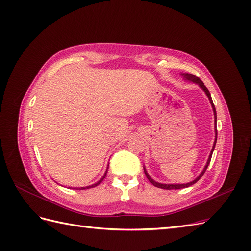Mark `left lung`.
Instances as JSON below:
<instances>
[{
    "instance_id": "8db88e82",
    "label": "left lung",
    "mask_w": 251,
    "mask_h": 251,
    "mask_svg": "<svg viewBox=\"0 0 251 251\" xmlns=\"http://www.w3.org/2000/svg\"><path fill=\"white\" fill-rule=\"evenodd\" d=\"M182 76H183V78H184L185 80L192 81V82H195V83H198L199 87H200V88H201V89L204 91L205 94L207 95L208 100H209V101H210L211 107H212V110H214V115H215V126H215V131H216V139H215L214 146H212L211 151H210L209 157H208V160H207V162H206V165H205L204 170L201 172V174H200L199 176L197 177V178H196L194 181H192V182H188V183H186V184H162V183H158V182H156L155 180H153V179H151V178L150 177V175H149V174H148V172L146 171V168H143V170H144V174H146V176H147V178L149 179V181L151 182V183L153 184L154 186H156V187H159V188H163V189H180V188H185V187H188V186H191V185L195 184L197 181H199V180H200V178H201V177L203 176V175H204L205 171H206V169L208 168V164H209V162H210V159H211V156H212V151H214V150H215V147H216V143H217V135H218V131H217V112H216L215 104H214V102H212V100H211V96H210V93H209L208 89L204 86L203 81H202V80H201L199 77L195 76L194 74L182 73Z\"/></svg>"
}]
</instances>
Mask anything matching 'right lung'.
Returning a JSON list of instances; mask_svg holds the SVG:
<instances>
[{
	"instance_id": "1",
	"label": "right lung",
	"mask_w": 251,
	"mask_h": 251,
	"mask_svg": "<svg viewBox=\"0 0 251 251\" xmlns=\"http://www.w3.org/2000/svg\"><path fill=\"white\" fill-rule=\"evenodd\" d=\"M107 173H108V169H107V171H105V173H104V175H103V177L97 182V183H95V184H92V185H89V186H86V187H76V189H87V188H90V187H95V186H97L98 184L100 183H101L102 182V180L105 178V176H107Z\"/></svg>"
}]
</instances>
